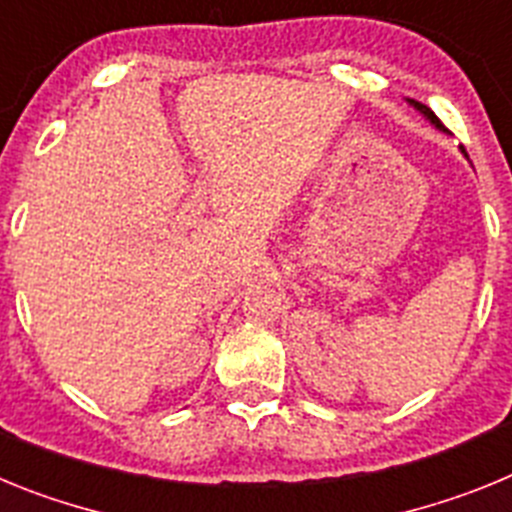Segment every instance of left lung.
Returning <instances> with one entry per match:
<instances>
[{"instance_id":"8db88e82","label":"left lung","mask_w":512,"mask_h":512,"mask_svg":"<svg viewBox=\"0 0 512 512\" xmlns=\"http://www.w3.org/2000/svg\"><path fill=\"white\" fill-rule=\"evenodd\" d=\"M410 104H413L415 110H420V112H423V115H425V117H428V120H431V122H433V125H436V128H443V125H441V120H438V117H436V115H433V110H431V107H425V104L415 102V99H410Z\"/></svg>"}]
</instances>
